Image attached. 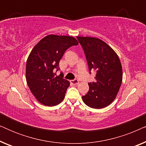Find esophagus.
<instances>
[{
	"label": "esophagus",
	"instance_id": "1",
	"mask_svg": "<svg viewBox=\"0 0 146 146\" xmlns=\"http://www.w3.org/2000/svg\"><path fill=\"white\" fill-rule=\"evenodd\" d=\"M70 83L72 85H77L79 83V81L78 80L75 79V80H70Z\"/></svg>",
	"mask_w": 146,
	"mask_h": 146
}]
</instances>
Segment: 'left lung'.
<instances>
[{"label":"left lung","mask_w":146,"mask_h":146,"mask_svg":"<svg viewBox=\"0 0 146 146\" xmlns=\"http://www.w3.org/2000/svg\"><path fill=\"white\" fill-rule=\"evenodd\" d=\"M95 82H89V91L82 96L88 106L100 109L110 104L116 97L122 82V68L116 53L106 43L93 37L77 36Z\"/></svg>","instance_id":"1"}]
</instances>
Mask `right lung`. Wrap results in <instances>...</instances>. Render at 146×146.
Masks as SVG:
<instances>
[{
  "mask_svg": "<svg viewBox=\"0 0 146 146\" xmlns=\"http://www.w3.org/2000/svg\"><path fill=\"white\" fill-rule=\"evenodd\" d=\"M78 42L74 37L48 35L34 47L27 59L26 78L31 92L42 104L53 106L64 98L70 83L62 73L59 62L65 51Z\"/></svg>",
  "mask_w": 146,
  "mask_h": 146,
  "instance_id": "1",
  "label": "right lung"
}]
</instances>
